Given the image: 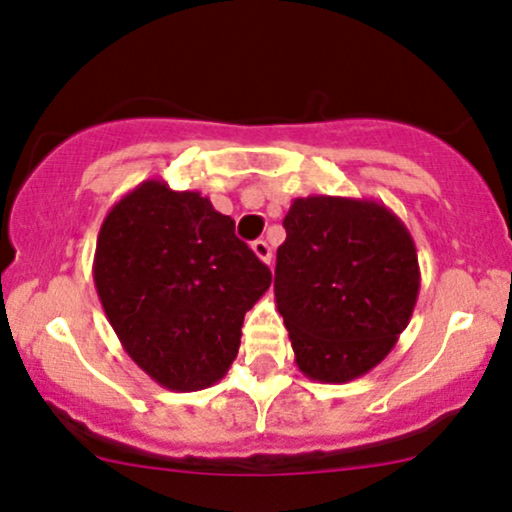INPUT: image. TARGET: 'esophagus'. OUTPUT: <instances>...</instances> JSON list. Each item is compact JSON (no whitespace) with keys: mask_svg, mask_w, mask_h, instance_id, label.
Returning <instances> with one entry per match:
<instances>
[{"mask_svg":"<svg viewBox=\"0 0 512 512\" xmlns=\"http://www.w3.org/2000/svg\"><path fill=\"white\" fill-rule=\"evenodd\" d=\"M251 249H254V254L261 258L263 263H268V266H270V261H273V249H270L268 242H263V239H256V242L251 244Z\"/></svg>","mask_w":512,"mask_h":512,"instance_id":"34e87169","label":"esophagus"}]
</instances>
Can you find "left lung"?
<instances>
[{
    "label": "left lung",
    "instance_id": "1",
    "mask_svg": "<svg viewBox=\"0 0 512 512\" xmlns=\"http://www.w3.org/2000/svg\"><path fill=\"white\" fill-rule=\"evenodd\" d=\"M278 249L275 302L294 362L311 381L347 383L388 357L419 297L410 230L369 198H294Z\"/></svg>",
    "mask_w": 512,
    "mask_h": 512
}]
</instances>
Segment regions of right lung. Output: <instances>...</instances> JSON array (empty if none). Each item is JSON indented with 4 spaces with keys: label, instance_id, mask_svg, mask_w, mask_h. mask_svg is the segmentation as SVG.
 <instances>
[{
    "label": "right lung",
    "instance_id": "add662e5",
    "mask_svg": "<svg viewBox=\"0 0 512 512\" xmlns=\"http://www.w3.org/2000/svg\"><path fill=\"white\" fill-rule=\"evenodd\" d=\"M93 280L124 352L162 388L194 393L227 374L273 275L206 196L146 179L102 220Z\"/></svg>",
    "mask_w": 512,
    "mask_h": 512
}]
</instances>
